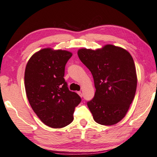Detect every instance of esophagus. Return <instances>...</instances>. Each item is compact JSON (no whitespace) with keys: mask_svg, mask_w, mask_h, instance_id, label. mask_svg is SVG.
<instances>
[{"mask_svg":"<svg viewBox=\"0 0 157 157\" xmlns=\"http://www.w3.org/2000/svg\"><path fill=\"white\" fill-rule=\"evenodd\" d=\"M78 95H79V96H80L81 98H82V93L81 91H78Z\"/></svg>","mask_w":157,"mask_h":157,"instance_id":"1","label":"esophagus"}]
</instances>
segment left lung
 I'll list each match as a JSON object with an SVG mask.
<instances>
[{
    "label": "left lung",
    "instance_id": "left-lung-1",
    "mask_svg": "<svg viewBox=\"0 0 157 157\" xmlns=\"http://www.w3.org/2000/svg\"><path fill=\"white\" fill-rule=\"evenodd\" d=\"M78 55L93 77L96 90L87 106L94 120L104 126L118 123L126 115L136 93L137 78L132 57L112 44L95 51L81 49Z\"/></svg>",
    "mask_w": 157,
    "mask_h": 157
}]
</instances>
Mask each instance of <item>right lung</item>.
Listing matches in <instances>:
<instances>
[{
    "label": "right lung",
    "mask_w": 157,
    "mask_h": 157,
    "mask_svg": "<svg viewBox=\"0 0 157 157\" xmlns=\"http://www.w3.org/2000/svg\"><path fill=\"white\" fill-rule=\"evenodd\" d=\"M71 56L67 51L43 49L31 57L25 68L28 100L40 119L51 128L71 124L75 108L82 100L69 90L64 78L65 66Z\"/></svg>",
    "instance_id": "1"
}]
</instances>
